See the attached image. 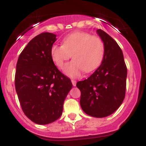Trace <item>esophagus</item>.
Masks as SVG:
<instances>
[{"label":"esophagus","mask_w":146,"mask_h":146,"mask_svg":"<svg viewBox=\"0 0 146 146\" xmlns=\"http://www.w3.org/2000/svg\"><path fill=\"white\" fill-rule=\"evenodd\" d=\"M72 85H73V86H75L77 82H76V80H72Z\"/></svg>","instance_id":"1"}]
</instances>
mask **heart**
<instances>
[{
    "instance_id": "heart-1",
    "label": "heart",
    "mask_w": 146,
    "mask_h": 146,
    "mask_svg": "<svg viewBox=\"0 0 146 146\" xmlns=\"http://www.w3.org/2000/svg\"><path fill=\"white\" fill-rule=\"evenodd\" d=\"M104 52V44L99 37L77 31L66 36L62 45H53L50 55L60 69L72 55L74 60L65 66L64 72L67 76L75 78L80 77L83 70L89 73L97 69L102 62Z\"/></svg>"
}]
</instances>
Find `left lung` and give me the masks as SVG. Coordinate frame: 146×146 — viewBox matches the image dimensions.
Here are the masks:
<instances>
[{"mask_svg": "<svg viewBox=\"0 0 146 146\" xmlns=\"http://www.w3.org/2000/svg\"><path fill=\"white\" fill-rule=\"evenodd\" d=\"M105 47L101 66L88 79L77 82L82 110L95 118L113 114L125 97L127 69L117 42L101 29L96 31Z\"/></svg>", "mask_w": 146, "mask_h": 146, "instance_id": "left-lung-1", "label": "left lung"}]
</instances>
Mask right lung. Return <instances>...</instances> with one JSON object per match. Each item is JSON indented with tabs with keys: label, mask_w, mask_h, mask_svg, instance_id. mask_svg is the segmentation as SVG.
<instances>
[{
	"label": "right lung",
	"mask_w": 146,
	"mask_h": 146,
	"mask_svg": "<svg viewBox=\"0 0 146 146\" xmlns=\"http://www.w3.org/2000/svg\"><path fill=\"white\" fill-rule=\"evenodd\" d=\"M55 41L54 33H40L30 41L17 63L18 99L23 113L37 124H48L60 118L72 88L70 79L58 69L51 58Z\"/></svg>",
	"instance_id": "right-lung-1"
}]
</instances>
